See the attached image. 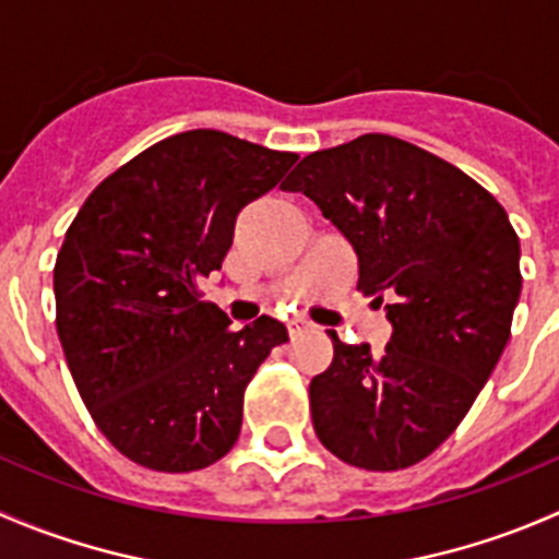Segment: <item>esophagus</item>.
Returning a JSON list of instances; mask_svg holds the SVG:
<instances>
[{
    "label": "esophagus",
    "mask_w": 559,
    "mask_h": 559,
    "mask_svg": "<svg viewBox=\"0 0 559 559\" xmlns=\"http://www.w3.org/2000/svg\"><path fill=\"white\" fill-rule=\"evenodd\" d=\"M313 330V324L308 319H302V316H295V319L289 321V335L292 337H300V335H306V332H311Z\"/></svg>",
    "instance_id": "esophagus-1"
}]
</instances>
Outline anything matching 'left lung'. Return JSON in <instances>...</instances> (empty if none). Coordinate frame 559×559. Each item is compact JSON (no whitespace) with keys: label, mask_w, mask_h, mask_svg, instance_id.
I'll list each match as a JSON object with an SVG mask.
<instances>
[{"label":"left lung","mask_w":559,"mask_h":559,"mask_svg":"<svg viewBox=\"0 0 559 559\" xmlns=\"http://www.w3.org/2000/svg\"><path fill=\"white\" fill-rule=\"evenodd\" d=\"M319 205L359 259L357 289L384 306L381 354L343 343L311 381L319 441L365 471L436 452L492 376L520 302V238L471 175L392 134L316 151L281 183Z\"/></svg>","instance_id":"8db88e82"}]
</instances>
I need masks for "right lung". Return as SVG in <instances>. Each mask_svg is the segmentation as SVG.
I'll list each match as a JSON object with an SVG mask.
<instances>
[{"instance_id":"right-lung-1","label":"right lung","mask_w":559,"mask_h":559,"mask_svg":"<svg viewBox=\"0 0 559 559\" xmlns=\"http://www.w3.org/2000/svg\"><path fill=\"white\" fill-rule=\"evenodd\" d=\"M297 159L216 129L173 134L107 175L67 229L61 348L92 419L138 465L202 471L238 441L248 381L289 335L270 316L229 330L200 281Z\"/></svg>"}]
</instances>
